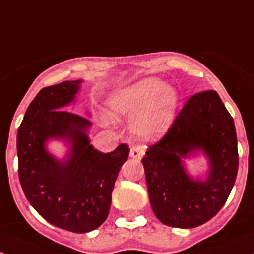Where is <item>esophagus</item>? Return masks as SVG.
<instances>
[{"instance_id":"34e87169","label":"esophagus","mask_w":254,"mask_h":254,"mask_svg":"<svg viewBox=\"0 0 254 254\" xmlns=\"http://www.w3.org/2000/svg\"><path fill=\"white\" fill-rule=\"evenodd\" d=\"M143 154H145V149L141 147V146H132L131 149H130V156H131L132 158L141 159Z\"/></svg>"}]
</instances>
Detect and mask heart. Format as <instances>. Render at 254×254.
Returning <instances> with one entry per match:
<instances>
[{
    "label": "heart",
    "instance_id": "heart-1",
    "mask_svg": "<svg viewBox=\"0 0 254 254\" xmlns=\"http://www.w3.org/2000/svg\"><path fill=\"white\" fill-rule=\"evenodd\" d=\"M178 96L159 79H142L118 90L109 97L108 109L113 118L135 117L134 132L145 140L165 134L174 119Z\"/></svg>",
    "mask_w": 254,
    "mask_h": 254
}]
</instances>
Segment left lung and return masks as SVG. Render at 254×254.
Returning a JSON list of instances; mask_svg holds the SVG:
<instances>
[{
  "label": "left lung",
  "mask_w": 254,
  "mask_h": 254,
  "mask_svg": "<svg viewBox=\"0 0 254 254\" xmlns=\"http://www.w3.org/2000/svg\"><path fill=\"white\" fill-rule=\"evenodd\" d=\"M202 149L211 170L204 182L189 178L181 158ZM149 202L156 217L173 228L191 229L223 208L239 169L233 117L214 90L192 95L168 131L142 158Z\"/></svg>",
  "instance_id": "obj_1"
}]
</instances>
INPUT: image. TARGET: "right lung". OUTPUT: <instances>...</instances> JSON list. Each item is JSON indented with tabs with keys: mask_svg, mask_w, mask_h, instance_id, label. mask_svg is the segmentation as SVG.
I'll return each mask as SVG.
<instances>
[{
	"mask_svg": "<svg viewBox=\"0 0 254 254\" xmlns=\"http://www.w3.org/2000/svg\"><path fill=\"white\" fill-rule=\"evenodd\" d=\"M79 81L44 87L25 112L17 135L18 174L24 194L45 220L71 233H89L108 217L112 191L129 146L102 153L90 145L89 119L62 109L79 90ZM51 137H65L71 158L56 161L44 149Z\"/></svg>",
	"mask_w": 254,
	"mask_h": 254,
	"instance_id": "obj_1",
	"label": "right lung"
}]
</instances>
